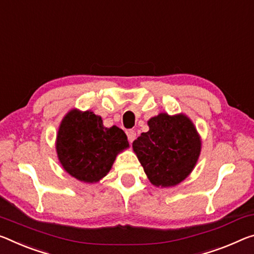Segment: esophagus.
Returning a JSON list of instances; mask_svg holds the SVG:
<instances>
[{
    "label": "esophagus",
    "mask_w": 254,
    "mask_h": 254,
    "mask_svg": "<svg viewBox=\"0 0 254 254\" xmlns=\"http://www.w3.org/2000/svg\"><path fill=\"white\" fill-rule=\"evenodd\" d=\"M135 136H136L135 131H133V130L127 131V139H128V141H130V142H133V140L135 139Z\"/></svg>",
    "instance_id": "34e87169"
}]
</instances>
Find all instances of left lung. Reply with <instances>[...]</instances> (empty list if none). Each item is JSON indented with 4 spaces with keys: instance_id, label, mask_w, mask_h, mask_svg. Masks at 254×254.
<instances>
[{
    "instance_id": "1",
    "label": "left lung",
    "mask_w": 254,
    "mask_h": 254,
    "mask_svg": "<svg viewBox=\"0 0 254 254\" xmlns=\"http://www.w3.org/2000/svg\"><path fill=\"white\" fill-rule=\"evenodd\" d=\"M149 131L132 143L150 182L156 187L178 185L190 175L201 151V139L184 114L166 113L148 121Z\"/></svg>"
}]
</instances>
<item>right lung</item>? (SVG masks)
I'll use <instances>...</instances> for the list:
<instances>
[{
  "mask_svg": "<svg viewBox=\"0 0 254 254\" xmlns=\"http://www.w3.org/2000/svg\"><path fill=\"white\" fill-rule=\"evenodd\" d=\"M127 148V138L122 128L105 127L102 118L90 111H70L56 136V152L63 168L86 183H96L106 176L119 152Z\"/></svg>",
  "mask_w": 254,
  "mask_h": 254,
  "instance_id": "obj_1",
  "label": "right lung"
}]
</instances>
